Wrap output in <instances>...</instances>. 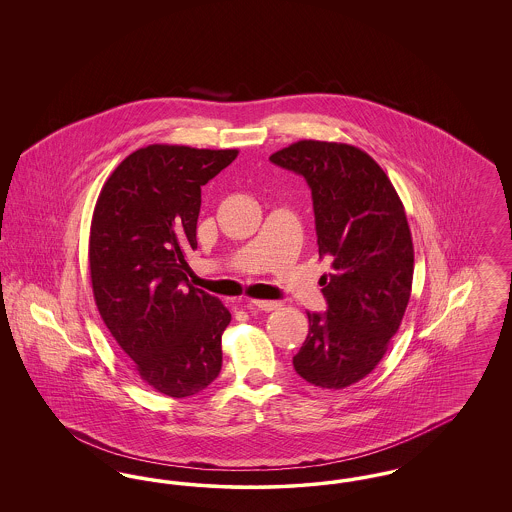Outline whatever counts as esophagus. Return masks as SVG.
I'll return each instance as SVG.
<instances>
[{
	"label": "esophagus",
	"instance_id": "34e87169",
	"mask_svg": "<svg viewBox=\"0 0 512 512\" xmlns=\"http://www.w3.org/2000/svg\"><path fill=\"white\" fill-rule=\"evenodd\" d=\"M280 307L278 301H257V299H251L247 301V309H257V311H276Z\"/></svg>",
	"mask_w": 512,
	"mask_h": 512
}]
</instances>
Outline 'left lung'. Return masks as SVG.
Here are the masks:
<instances>
[{"instance_id": "obj_1", "label": "left lung", "mask_w": 512, "mask_h": 512, "mask_svg": "<svg viewBox=\"0 0 512 512\" xmlns=\"http://www.w3.org/2000/svg\"><path fill=\"white\" fill-rule=\"evenodd\" d=\"M301 174L313 195L326 313H307L295 372L324 390L370 374L388 351L413 286L414 249L405 207L382 167L359 147L301 140L270 155Z\"/></svg>"}]
</instances>
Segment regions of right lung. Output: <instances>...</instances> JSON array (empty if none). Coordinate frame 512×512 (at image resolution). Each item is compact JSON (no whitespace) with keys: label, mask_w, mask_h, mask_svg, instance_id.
I'll use <instances>...</instances> for the list:
<instances>
[{"label":"right lung","mask_w":512,"mask_h":512,"mask_svg":"<svg viewBox=\"0 0 512 512\" xmlns=\"http://www.w3.org/2000/svg\"><path fill=\"white\" fill-rule=\"evenodd\" d=\"M238 149L153 144L130 153L99 192L90 278L99 315L140 378L169 397L205 390L222 366L230 313L188 284L201 188Z\"/></svg>","instance_id":"right-lung-1"}]
</instances>
